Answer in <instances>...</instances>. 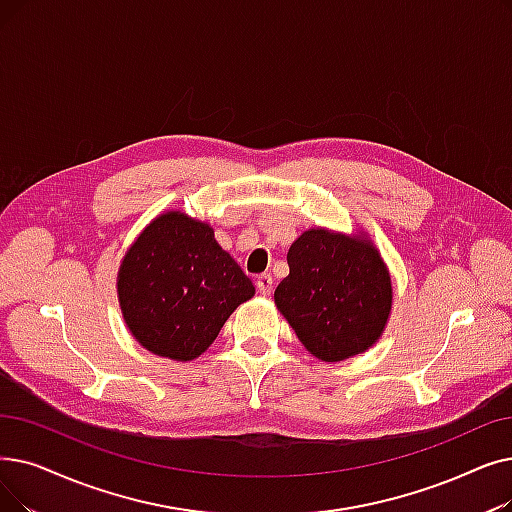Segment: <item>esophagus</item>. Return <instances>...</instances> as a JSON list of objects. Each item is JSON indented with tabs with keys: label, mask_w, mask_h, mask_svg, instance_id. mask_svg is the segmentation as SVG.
<instances>
[{
	"label": "esophagus",
	"mask_w": 512,
	"mask_h": 512,
	"mask_svg": "<svg viewBox=\"0 0 512 512\" xmlns=\"http://www.w3.org/2000/svg\"><path fill=\"white\" fill-rule=\"evenodd\" d=\"M255 284H257V291L259 295H272L274 291V280L270 274H261L255 278Z\"/></svg>",
	"instance_id": "esophagus-1"
}]
</instances>
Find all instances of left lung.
<instances>
[{"label": "left lung", "mask_w": 512, "mask_h": 512, "mask_svg": "<svg viewBox=\"0 0 512 512\" xmlns=\"http://www.w3.org/2000/svg\"><path fill=\"white\" fill-rule=\"evenodd\" d=\"M286 261L291 272L274 301L311 355L341 362L379 341L393 286L381 253L364 234L311 228L291 244Z\"/></svg>", "instance_id": "left-lung-1"}]
</instances>
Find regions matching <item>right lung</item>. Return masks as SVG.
<instances>
[{
    "mask_svg": "<svg viewBox=\"0 0 512 512\" xmlns=\"http://www.w3.org/2000/svg\"><path fill=\"white\" fill-rule=\"evenodd\" d=\"M117 293L123 320L142 347L188 362L207 351L255 286L209 224L167 211L127 249Z\"/></svg>",
    "mask_w": 512,
    "mask_h": 512,
    "instance_id": "1",
    "label": "right lung"
}]
</instances>
